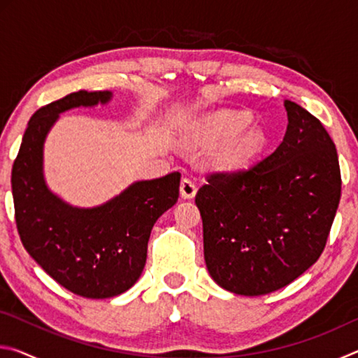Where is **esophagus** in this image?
<instances>
[{
	"label": "esophagus",
	"mask_w": 358,
	"mask_h": 358,
	"mask_svg": "<svg viewBox=\"0 0 358 358\" xmlns=\"http://www.w3.org/2000/svg\"><path fill=\"white\" fill-rule=\"evenodd\" d=\"M180 192L183 199H192L194 196H196L197 187H196V185H194V181L191 178H183L180 183Z\"/></svg>",
	"instance_id": "1"
}]
</instances>
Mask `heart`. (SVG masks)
Here are the masks:
<instances>
[{"label":"heart","instance_id":"heart-1","mask_svg":"<svg viewBox=\"0 0 358 358\" xmlns=\"http://www.w3.org/2000/svg\"><path fill=\"white\" fill-rule=\"evenodd\" d=\"M251 118L238 112H216L191 126L189 141L196 147H216L211 162L222 172H237L250 166L265 147V134Z\"/></svg>","mask_w":358,"mask_h":358}]
</instances>
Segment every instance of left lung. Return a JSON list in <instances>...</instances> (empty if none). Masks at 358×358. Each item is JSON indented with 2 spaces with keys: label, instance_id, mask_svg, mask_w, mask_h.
<instances>
[{
  "label": "left lung",
  "instance_id": "1",
  "mask_svg": "<svg viewBox=\"0 0 358 358\" xmlns=\"http://www.w3.org/2000/svg\"><path fill=\"white\" fill-rule=\"evenodd\" d=\"M287 129L248 171L213 173L197 191L203 256L213 281L256 296L281 289L322 254L341 197L335 143L322 123L286 99Z\"/></svg>",
  "mask_w": 358,
  "mask_h": 358
}]
</instances>
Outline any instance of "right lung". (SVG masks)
Returning a JSON list of instances; mask_svg holds the SVG:
<instances>
[{
    "mask_svg": "<svg viewBox=\"0 0 358 358\" xmlns=\"http://www.w3.org/2000/svg\"><path fill=\"white\" fill-rule=\"evenodd\" d=\"M110 92L71 93L39 108L12 166L20 240L47 275L87 299H110L134 286L147 262L151 229L178 201L180 172L142 180L93 208L72 207L44 178V142L59 113L107 104Z\"/></svg>",
    "mask_w": 358,
    "mask_h": 358,
    "instance_id": "obj_1",
    "label": "right lung"
}]
</instances>
